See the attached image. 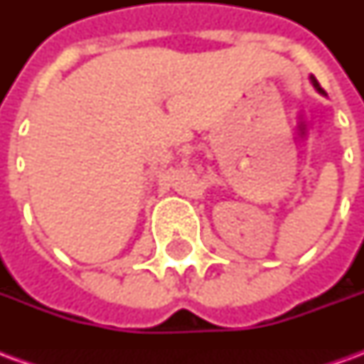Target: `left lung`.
I'll use <instances>...</instances> for the list:
<instances>
[{"mask_svg":"<svg viewBox=\"0 0 364 364\" xmlns=\"http://www.w3.org/2000/svg\"><path fill=\"white\" fill-rule=\"evenodd\" d=\"M310 82H312L314 90L318 91V93H323V90H321V87H320V83H318V80H316V77H314V75H310Z\"/></svg>","mask_w":364,"mask_h":364,"instance_id":"1","label":"left lung"}]
</instances>
